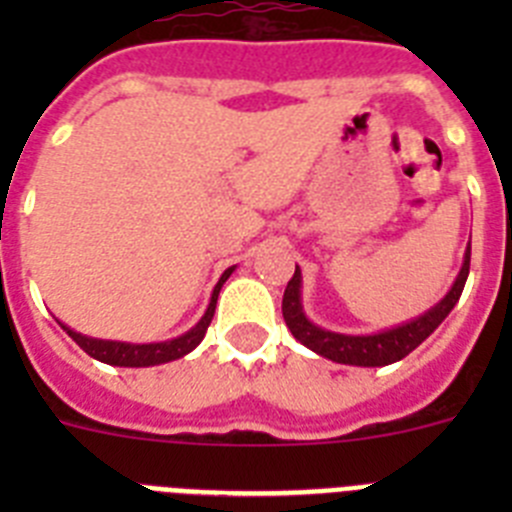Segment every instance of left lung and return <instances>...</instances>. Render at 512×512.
<instances>
[{
    "mask_svg": "<svg viewBox=\"0 0 512 512\" xmlns=\"http://www.w3.org/2000/svg\"><path fill=\"white\" fill-rule=\"evenodd\" d=\"M469 256H472V246L464 251V264H461L459 274H456L451 289L443 295L441 302L425 310L418 318L408 320V323L395 325V328L379 330V333H369V336H348V333H336V330H325L320 325L312 323L302 310V271L295 266V277L287 282L282 300V315L287 328L292 330V336L307 346L315 354L325 356V359L336 361V364L348 366H387L395 361L405 359L410 351L420 346L425 338L431 336L433 330L446 320L454 305L459 302L461 289L467 284L469 277Z\"/></svg>",
    "mask_w": 512,
    "mask_h": 512,
    "instance_id": "8db88e82",
    "label": "left lung"
}]
</instances>
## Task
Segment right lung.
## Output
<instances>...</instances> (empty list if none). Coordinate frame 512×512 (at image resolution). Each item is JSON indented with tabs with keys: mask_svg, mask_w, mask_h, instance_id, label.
Wrapping results in <instances>:
<instances>
[{
	"mask_svg": "<svg viewBox=\"0 0 512 512\" xmlns=\"http://www.w3.org/2000/svg\"><path fill=\"white\" fill-rule=\"evenodd\" d=\"M235 271V266L223 271V277L217 279L215 289H212V297H210V305H207L205 315L200 318V323L189 328L187 333L182 336L171 338V341H161V343H125V341H104V338H92V336H84V333H76L74 328L69 325H63L61 320V328L79 343L84 351H87L92 359L102 361V364H110V366H158V364H169L174 359H182L187 356L189 351L200 346L202 338L207 333V325L212 323V315H215V305H217V295H220V289L223 284L228 282V277Z\"/></svg>",
	"mask_w": 512,
	"mask_h": 512,
	"instance_id": "obj_1",
	"label": "right lung"
}]
</instances>
